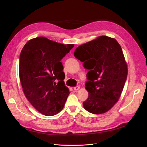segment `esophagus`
Here are the masks:
<instances>
[{
	"label": "esophagus",
	"instance_id": "esophagus-1",
	"mask_svg": "<svg viewBox=\"0 0 147 147\" xmlns=\"http://www.w3.org/2000/svg\"><path fill=\"white\" fill-rule=\"evenodd\" d=\"M73 88H74V90H79V89H80V87L78 86H76V87H74Z\"/></svg>",
	"mask_w": 147,
	"mask_h": 147
}]
</instances>
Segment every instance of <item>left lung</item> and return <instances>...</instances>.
<instances>
[{"mask_svg": "<svg viewBox=\"0 0 147 147\" xmlns=\"http://www.w3.org/2000/svg\"><path fill=\"white\" fill-rule=\"evenodd\" d=\"M74 55L89 70L85 84L89 96L84 109L95 114L109 111L119 101L127 76L120 45L114 38L101 36L78 46Z\"/></svg>", "mask_w": 147, "mask_h": 147, "instance_id": "8db88e82", "label": "left lung"}]
</instances>
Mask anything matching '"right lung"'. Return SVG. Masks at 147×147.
Masks as SVG:
<instances>
[{
	"label": "right lung",
	"instance_id": "1",
	"mask_svg": "<svg viewBox=\"0 0 147 147\" xmlns=\"http://www.w3.org/2000/svg\"><path fill=\"white\" fill-rule=\"evenodd\" d=\"M74 46L38 37L28 40L21 50L19 75L23 92L30 104L45 115H56L64 107L69 92L63 80L61 60ZM56 80H59L57 84Z\"/></svg>",
	"mask_w": 147,
	"mask_h": 147
}]
</instances>
